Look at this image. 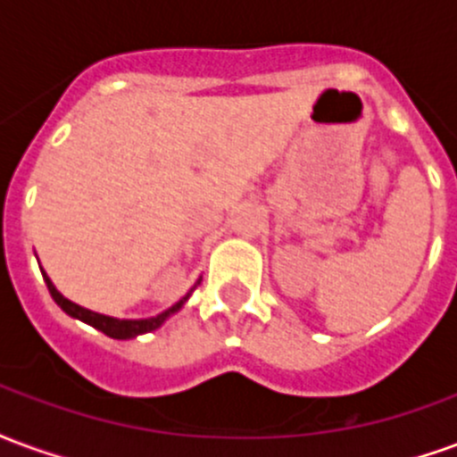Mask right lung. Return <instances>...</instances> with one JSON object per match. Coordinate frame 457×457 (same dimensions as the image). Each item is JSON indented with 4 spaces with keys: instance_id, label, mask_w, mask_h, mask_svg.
<instances>
[{
    "instance_id": "add662e5",
    "label": "right lung",
    "mask_w": 457,
    "mask_h": 457,
    "mask_svg": "<svg viewBox=\"0 0 457 457\" xmlns=\"http://www.w3.org/2000/svg\"><path fill=\"white\" fill-rule=\"evenodd\" d=\"M46 278V287H48V291H51V296H54V301L58 303V306L63 308L68 316L78 318V320H83V323H87V326L97 328L100 333H104V336L114 337V340H129V337H137V336H144V333H151V330H156V328L166 320V318L170 316V313H176L186 301H188V296L183 298V301H179L176 306L169 308V311H163L161 316L156 318H146V320H117V318H110V316H100V313H93V311H87V308L78 306V303H73V301H68L65 296H61L58 294V288L51 284V278Z\"/></svg>"
}]
</instances>
